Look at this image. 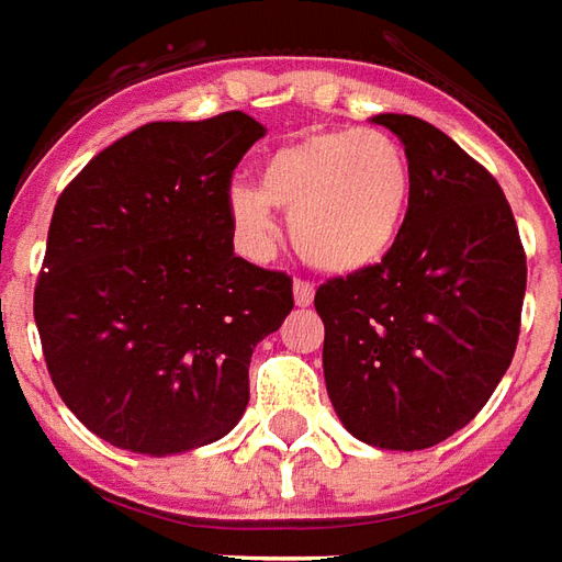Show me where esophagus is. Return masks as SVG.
<instances>
[{
  "mask_svg": "<svg viewBox=\"0 0 562 562\" xmlns=\"http://www.w3.org/2000/svg\"><path fill=\"white\" fill-rule=\"evenodd\" d=\"M293 302H296L299 308H308L311 302H314V284H308V281H293Z\"/></svg>",
  "mask_w": 562,
  "mask_h": 562,
  "instance_id": "esophagus-1",
  "label": "esophagus"
}]
</instances>
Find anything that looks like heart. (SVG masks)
Listing matches in <instances>:
<instances>
[{
  "label": "heart",
  "mask_w": 562,
  "mask_h": 562,
  "mask_svg": "<svg viewBox=\"0 0 562 562\" xmlns=\"http://www.w3.org/2000/svg\"><path fill=\"white\" fill-rule=\"evenodd\" d=\"M413 167L386 131H314L260 164V186L236 182L227 212L254 257L276 248V209L290 215L299 257L326 276H362L395 251L407 227Z\"/></svg>",
  "instance_id": "1"
}]
</instances>
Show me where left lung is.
Returning <instances> with one entry per match:
<instances>
[{
  "label": "left lung",
  "mask_w": 562,
  "mask_h": 562,
  "mask_svg": "<svg viewBox=\"0 0 562 562\" xmlns=\"http://www.w3.org/2000/svg\"><path fill=\"white\" fill-rule=\"evenodd\" d=\"M371 122L411 158V215L383 263L317 290L323 376L356 440L416 452L461 431L506 374L527 260L497 179L452 137L404 113Z\"/></svg>",
  "instance_id": "obj_1"
}]
</instances>
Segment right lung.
I'll return each mask as SVG.
<instances>
[{"instance_id": "obj_1", "label": "right lung", "mask_w": 562, "mask_h": 562, "mask_svg": "<svg viewBox=\"0 0 562 562\" xmlns=\"http://www.w3.org/2000/svg\"><path fill=\"white\" fill-rule=\"evenodd\" d=\"M263 134L241 110L149 122L56 200L35 326L65 407L116 449L191 452L248 407L254 347L293 308L284 272L233 251L231 176Z\"/></svg>"}]
</instances>
